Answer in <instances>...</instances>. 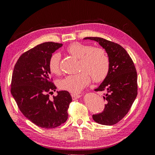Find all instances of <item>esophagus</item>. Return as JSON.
<instances>
[{
  "instance_id": "obj_1",
  "label": "esophagus",
  "mask_w": 155,
  "mask_h": 155,
  "mask_svg": "<svg viewBox=\"0 0 155 155\" xmlns=\"http://www.w3.org/2000/svg\"><path fill=\"white\" fill-rule=\"evenodd\" d=\"M71 96L73 100H75L77 99V98H79L81 97V95L79 94H72Z\"/></svg>"
}]
</instances>
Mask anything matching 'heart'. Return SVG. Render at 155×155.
Instances as JSON below:
<instances>
[{"instance_id":"1","label":"heart","mask_w":155,"mask_h":155,"mask_svg":"<svg viewBox=\"0 0 155 155\" xmlns=\"http://www.w3.org/2000/svg\"><path fill=\"white\" fill-rule=\"evenodd\" d=\"M67 51L80 60L81 69L84 70L78 74H70L59 81L58 86L61 89L73 94L80 92L91 81V76L95 81L104 79L110 68V60L106 51L100 47L88 45L74 43L70 44ZM61 55L55 53L49 61V69L52 74L60 72Z\"/></svg>"}]
</instances>
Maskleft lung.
Returning <instances> with one entry per match:
<instances>
[{
  "mask_svg": "<svg viewBox=\"0 0 155 155\" xmlns=\"http://www.w3.org/2000/svg\"><path fill=\"white\" fill-rule=\"evenodd\" d=\"M104 49L110 60L108 74L95 91L105 92L106 104L104 111L93 114L101 125H112L127 114L137 95V72L130 56L120 45L100 37H86Z\"/></svg>",
  "mask_w": 155,
  "mask_h": 155,
  "instance_id": "1",
  "label": "left lung"
}]
</instances>
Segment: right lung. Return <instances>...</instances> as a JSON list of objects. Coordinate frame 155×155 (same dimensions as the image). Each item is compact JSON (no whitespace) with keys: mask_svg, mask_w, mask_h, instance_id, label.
<instances>
[{"mask_svg":"<svg viewBox=\"0 0 155 155\" xmlns=\"http://www.w3.org/2000/svg\"><path fill=\"white\" fill-rule=\"evenodd\" d=\"M61 43L46 42L24 53L14 67L11 92L19 109L28 119L40 127L55 128L68 119L72 97L68 91H57L50 78L49 61Z\"/></svg>","mask_w":155,"mask_h":155,"instance_id":"right-lung-1","label":"right lung"}]
</instances>
